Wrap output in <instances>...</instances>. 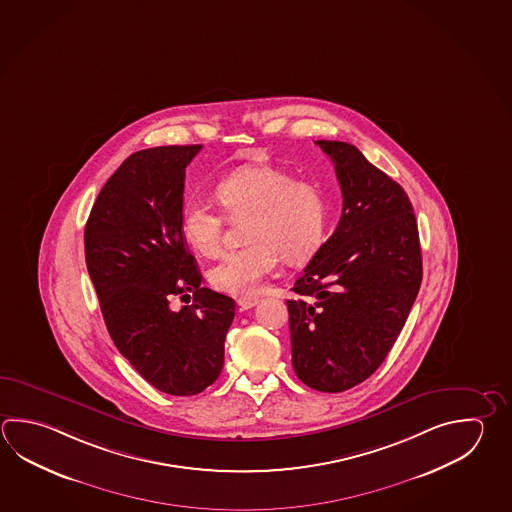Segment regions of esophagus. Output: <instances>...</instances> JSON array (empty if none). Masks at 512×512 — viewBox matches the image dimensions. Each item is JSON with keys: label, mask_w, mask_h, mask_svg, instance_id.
Masks as SVG:
<instances>
[{"label": "esophagus", "mask_w": 512, "mask_h": 512, "mask_svg": "<svg viewBox=\"0 0 512 512\" xmlns=\"http://www.w3.org/2000/svg\"><path fill=\"white\" fill-rule=\"evenodd\" d=\"M257 306V300L255 299H239L237 300V311H248V309Z\"/></svg>", "instance_id": "esophagus-1"}]
</instances>
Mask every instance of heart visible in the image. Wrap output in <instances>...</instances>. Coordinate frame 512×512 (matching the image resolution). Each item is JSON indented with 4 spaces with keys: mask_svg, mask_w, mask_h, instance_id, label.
Masks as SVG:
<instances>
[{
    "mask_svg": "<svg viewBox=\"0 0 512 512\" xmlns=\"http://www.w3.org/2000/svg\"><path fill=\"white\" fill-rule=\"evenodd\" d=\"M215 193L230 221H246L242 237L248 242L208 271V282L219 293L255 297L280 255L290 264H302L326 241L329 204L319 184L295 181L271 166H251L224 177ZM224 224L210 201H184L179 228L195 253L206 259L221 255Z\"/></svg>",
    "mask_w": 512,
    "mask_h": 512,
    "instance_id": "b5f03b06",
    "label": "heart"
}]
</instances>
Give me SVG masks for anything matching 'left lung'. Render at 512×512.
I'll list each match as a JSON object with an SVG mask.
<instances>
[{"label":"left lung","instance_id":"obj_1","mask_svg":"<svg viewBox=\"0 0 512 512\" xmlns=\"http://www.w3.org/2000/svg\"><path fill=\"white\" fill-rule=\"evenodd\" d=\"M342 190L337 230L295 286L291 364L322 393H342L377 371L404 328L422 282L415 212L400 184L357 146L315 141Z\"/></svg>","mask_w":512,"mask_h":512}]
</instances>
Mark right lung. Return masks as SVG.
I'll return each mask as SVG.
<instances>
[{
	"label": "right lung",
	"instance_id": "obj_1",
	"mask_svg": "<svg viewBox=\"0 0 512 512\" xmlns=\"http://www.w3.org/2000/svg\"><path fill=\"white\" fill-rule=\"evenodd\" d=\"M201 145L157 146L130 155L101 188L85 226V259L108 333L155 389L192 396L224 364L235 300L201 288L181 237L186 166ZM181 294L187 306L169 308Z\"/></svg>",
	"mask_w": 512,
	"mask_h": 512
}]
</instances>
